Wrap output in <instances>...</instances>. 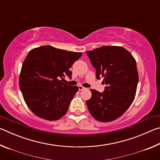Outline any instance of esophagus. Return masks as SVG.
<instances>
[{"label":"esophagus","mask_w":160,"mask_h":160,"mask_svg":"<svg viewBox=\"0 0 160 160\" xmlns=\"http://www.w3.org/2000/svg\"><path fill=\"white\" fill-rule=\"evenodd\" d=\"M78 89H79V90H84V89H85V88H84V87H82V86L80 85V86H78Z\"/></svg>","instance_id":"esophagus-1"}]
</instances>
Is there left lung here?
Returning a JSON list of instances; mask_svg holds the SVG:
<instances>
[{
  "label": "left lung",
  "instance_id": "1",
  "mask_svg": "<svg viewBox=\"0 0 160 160\" xmlns=\"http://www.w3.org/2000/svg\"><path fill=\"white\" fill-rule=\"evenodd\" d=\"M96 69L97 79L106 85L103 92L91 89L86 101L91 115L101 122H109L122 116L136 93L138 72L136 61L126 48L104 46L86 52Z\"/></svg>",
  "mask_w": 160,
  "mask_h": 160
}]
</instances>
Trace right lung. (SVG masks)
Masks as SVG:
<instances>
[{
	"label": "right lung",
	"instance_id": "right-lung-1",
	"mask_svg": "<svg viewBox=\"0 0 160 160\" xmlns=\"http://www.w3.org/2000/svg\"><path fill=\"white\" fill-rule=\"evenodd\" d=\"M81 52L43 46L32 49L22 66L19 85L27 105L35 115L48 121L63 116L78 91L77 86L62 82L71 78L69 70Z\"/></svg>",
	"mask_w": 160,
	"mask_h": 160
}]
</instances>
